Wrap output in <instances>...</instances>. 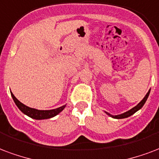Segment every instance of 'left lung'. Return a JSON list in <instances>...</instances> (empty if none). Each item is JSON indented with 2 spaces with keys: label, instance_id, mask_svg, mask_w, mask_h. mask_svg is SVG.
<instances>
[{
  "label": "left lung",
  "instance_id": "left-lung-1",
  "mask_svg": "<svg viewBox=\"0 0 159 159\" xmlns=\"http://www.w3.org/2000/svg\"><path fill=\"white\" fill-rule=\"evenodd\" d=\"M149 93H150V90L148 91V93L146 94V96L144 97V98L142 99L141 102H140L136 106H135L134 108H132V109H130V110H129V111H127V112L124 113V114H121V115H119V116H111V115H109V113H107V115H109V116H110L111 117H113V118H116V119H123V118H127V117H129V116H130L131 115H133L134 113H136L137 110H139L141 108H142L143 105H144V103H146V101H147V99H148V98L149 96Z\"/></svg>",
  "mask_w": 159,
  "mask_h": 159
}]
</instances>
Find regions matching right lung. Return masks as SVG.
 <instances>
[{"instance_id": "obj_1", "label": "right lung", "mask_w": 159, "mask_h": 159, "mask_svg": "<svg viewBox=\"0 0 159 159\" xmlns=\"http://www.w3.org/2000/svg\"><path fill=\"white\" fill-rule=\"evenodd\" d=\"M11 97L13 98L14 102L16 103V105L18 107V109L29 117H31L33 119H36V120H43V119H49L52 118L54 116H56V115H58L59 113L61 112L62 110L64 109L66 105L61 106L58 108V109H51V110H39V109H32L29 107L24 105L23 103H21L17 98L15 97L12 93H11Z\"/></svg>"}]
</instances>
